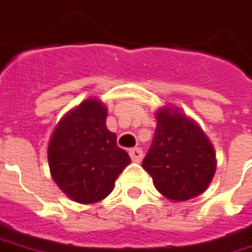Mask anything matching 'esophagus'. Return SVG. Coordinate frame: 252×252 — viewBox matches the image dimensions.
Wrapping results in <instances>:
<instances>
[{
    "label": "esophagus",
    "mask_w": 252,
    "mask_h": 252,
    "mask_svg": "<svg viewBox=\"0 0 252 252\" xmlns=\"http://www.w3.org/2000/svg\"><path fill=\"white\" fill-rule=\"evenodd\" d=\"M129 157H131V159H132L134 162L139 163V162L142 160V158H144V152H142L141 148H134V149L129 151Z\"/></svg>",
    "instance_id": "obj_1"
}]
</instances>
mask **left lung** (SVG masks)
<instances>
[{"instance_id":"8db88e82","label":"left lung","mask_w":252,"mask_h":252,"mask_svg":"<svg viewBox=\"0 0 252 252\" xmlns=\"http://www.w3.org/2000/svg\"><path fill=\"white\" fill-rule=\"evenodd\" d=\"M157 129L142 160L157 190L170 202H186L209 188L216 173L213 144L200 126L178 107L155 113Z\"/></svg>"}]
</instances>
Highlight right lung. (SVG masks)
I'll list each match as a JSON object with an SVG mask.
<instances>
[{"label": "right lung", "mask_w": 252, "mask_h": 252, "mask_svg": "<svg viewBox=\"0 0 252 252\" xmlns=\"http://www.w3.org/2000/svg\"><path fill=\"white\" fill-rule=\"evenodd\" d=\"M107 107L89 97L63 115L48 145L50 175L69 199L93 204L105 199L131 158L105 126Z\"/></svg>", "instance_id": "1"}]
</instances>
